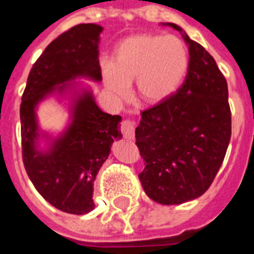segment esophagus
<instances>
[{
	"label": "esophagus",
	"instance_id": "1",
	"mask_svg": "<svg viewBox=\"0 0 254 254\" xmlns=\"http://www.w3.org/2000/svg\"><path fill=\"white\" fill-rule=\"evenodd\" d=\"M134 127H136V122L132 121V120H125V121H122L121 132L125 139H134Z\"/></svg>",
	"mask_w": 254,
	"mask_h": 254
}]
</instances>
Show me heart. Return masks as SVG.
<instances>
[{
	"label": "heart",
	"instance_id": "obj_1",
	"mask_svg": "<svg viewBox=\"0 0 254 254\" xmlns=\"http://www.w3.org/2000/svg\"><path fill=\"white\" fill-rule=\"evenodd\" d=\"M189 48L176 35L137 34L117 47L113 62H103L102 74L110 93L127 96L134 79L136 93L144 103L158 104L172 97L186 79Z\"/></svg>",
	"mask_w": 254,
	"mask_h": 254
}]
</instances>
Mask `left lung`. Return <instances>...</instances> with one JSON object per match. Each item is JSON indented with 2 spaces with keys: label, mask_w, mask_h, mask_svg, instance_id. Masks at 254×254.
I'll list each match as a JSON object with an SVG mask.
<instances>
[{
  "label": "left lung",
  "mask_w": 254,
  "mask_h": 254,
  "mask_svg": "<svg viewBox=\"0 0 254 254\" xmlns=\"http://www.w3.org/2000/svg\"><path fill=\"white\" fill-rule=\"evenodd\" d=\"M189 45L190 67L182 88L141 113L136 144L145 161L139 175L145 194L162 205H180L206 191L231 139L228 88L214 59L175 23Z\"/></svg>",
  "instance_id": "8db88e82"
}]
</instances>
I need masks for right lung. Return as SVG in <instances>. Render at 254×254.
<instances>
[{
	"mask_svg": "<svg viewBox=\"0 0 254 254\" xmlns=\"http://www.w3.org/2000/svg\"><path fill=\"white\" fill-rule=\"evenodd\" d=\"M102 31L95 23L78 24L52 41L33 65L22 96L24 168L42 198L65 213L95 209L93 183L113 143L122 139L121 115L103 113L89 85L78 81H102ZM49 97L69 110V122L58 135L38 122V106Z\"/></svg>",
	"mask_w": 254,
	"mask_h": 254,
	"instance_id": "1",
	"label": "right lung"
}]
</instances>
